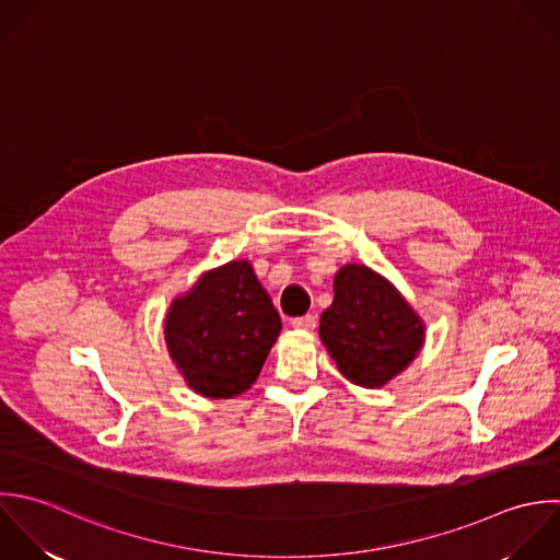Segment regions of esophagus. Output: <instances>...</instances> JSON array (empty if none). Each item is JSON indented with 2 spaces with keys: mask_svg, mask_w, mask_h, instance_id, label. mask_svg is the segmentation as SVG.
I'll return each instance as SVG.
<instances>
[{
  "mask_svg": "<svg viewBox=\"0 0 560 560\" xmlns=\"http://www.w3.org/2000/svg\"><path fill=\"white\" fill-rule=\"evenodd\" d=\"M292 327L299 331H312L316 327V316L307 314V316H299L292 320Z\"/></svg>",
  "mask_w": 560,
  "mask_h": 560,
  "instance_id": "esophagus-1",
  "label": "esophagus"
}]
</instances>
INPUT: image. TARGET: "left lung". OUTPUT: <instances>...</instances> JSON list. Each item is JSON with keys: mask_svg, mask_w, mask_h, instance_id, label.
Listing matches in <instances>:
<instances>
[{"mask_svg": "<svg viewBox=\"0 0 560 560\" xmlns=\"http://www.w3.org/2000/svg\"><path fill=\"white\" fill-rule=\"evenodd\" d=\"M318 334L351 384L382 388L417 358L425 323L386 277L347 264L334 277V303L323 312Z\"/></svg>", "mask_w": 560, "mask_h": 560, "instance_id": "left-lung-1", "label": "left lung"}]
</instances>
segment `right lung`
Listing matches in <instances>:
<instances>
[{
    "label": "right lung",
    "mask_w": 560,
    "mask_h": 560,
    "mask_svg": "<svg viewBox=\"0 0 560 560\" xmlns=\"http://www.w3.org/2000/svg\"><path fill=\"white\" fill-rule=\"evenodd\" d=\"M281 318L248 259L200 275L165 316V345L185 384L209 399L248 390L277 342Z\"/></svg>",
    "instance_id": "1"
}]
</instances>
